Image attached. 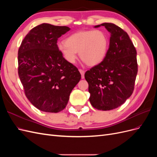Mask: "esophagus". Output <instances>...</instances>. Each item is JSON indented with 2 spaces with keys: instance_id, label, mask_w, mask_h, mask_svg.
I'll return each mask as SVG.
<instances>
[{
  "instance_id": "34e87169",
  "label": "esophagus",
  "mask_w": 157,
  "mask_h": 157,
  "mask_svg": "<svg viewBox=\"0 0 157 157\" xmlns=\"http://www.w3.org/2000/svg\"><path fill=\"white\" fill-rule=\"evenodd\" d=\"M79 72L80 73V74H81V77H82V78H84V71L80 69H79Z\"/></svg>"
}]
</instances>
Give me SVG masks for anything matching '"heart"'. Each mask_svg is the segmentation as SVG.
Here are the masks:
<instances>
[{"label": "heart", "instance_id": "heart-1", "mask_svg": "<svg viewBox=\"0 0 157 157\" xmlns=\"http://www.w3.org/2000/svg\"><path fill=\"white\" fill-rule=\"evenodd\" d=\"M109 45L107 33L103 30H83L76 32L57 44L58 51L69 63H74L77 52L89 66L101 63L107 54Z\"/></svg>", "mask_w": 157, "mask_h": 157}]
</instances>
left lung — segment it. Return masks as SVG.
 <instances>
[{
    "label": "left lung",
    "instance_id": "1",
    "mask_svg": "<svg viewBox=\"0 0 157 157\" xmlns=\"http://www.w3.org/2000/svg\"><path fill=\"white\" fill-rule=\"evenodd\" d=\"M104 26L110 33L107 54L101 63L84 75L88 83L90 102L98 110L109 111L122 105L134 91L137 73V52L127 33L111 23Z\"/></svg>",
    "mask_w": 157,
    "mask_h": 157
}]
</instances>
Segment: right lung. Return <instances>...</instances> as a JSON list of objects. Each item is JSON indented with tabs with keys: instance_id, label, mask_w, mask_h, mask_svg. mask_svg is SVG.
<instances>
[{
	"instance_id": "add662e5",
	"label": "right lung",
	"mask_w": 157,
	"mask_h": 157,
	"mask_svg": "<svg viewBox=\"0 0 157 157\" xmlns=\"http://www.w3.org/2000/svg\"><path fill=\"white\" fill-rule=\"evenodd\" d=\"M70 29L42 23L28 33L19 48V77L27 99L42 111L63 110L81 78L78 69L57 48L58 38Z\"/></svg>"
}]
</instances>
